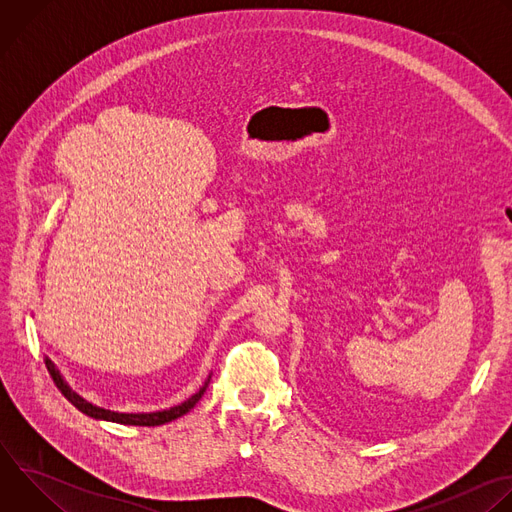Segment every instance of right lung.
Returning a JSON list of instances; mask_svg holds the SVG:
<instances>
[{
  "label": "right lung",
  "mask_w": 512,
  "mask_h": 512,
  "mask_svg": "<svg viewBox=\"0 0 512 512\" xmlns=\"http://www.w3.org/2000/svg\"><path fill=\"white\" fill-rule=\"evenodd\" d=\"M46 369L52 377V381L56 383V387L60 389V393L75 405L79 411H83L85 415L93 417V419H99V421H113V423H121V425H141V427H154V425H164L168 421H174L182 415H186L204 395L208 383H210V377L204 381V385L192 395L188 397L186 401H182L180 405H174L170 409H162V411H152V413H119V411H111V409H103V407H97L93 403H89L87 399H83L77 391H72L68 387V383L62 379L60 371L54 367V362L46 356Z\"/></svg>",
  "instance_id": "1"
}]
</instances>
